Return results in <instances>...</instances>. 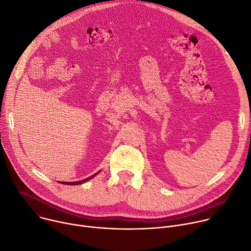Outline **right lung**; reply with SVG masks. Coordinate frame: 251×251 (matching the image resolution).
<instances>
[{
	"label": "right lung",
	"mask_w": 251,
	"mask_h": 251,
	"mask_svg": "<svg viewBox=\"0 0 251 251\" xmlns=\"http://www.w3.org/2000/svg\"><path fill=\"white\" fill-rule=\"evenodd\" d=\"M98 173H100V171L97 172V173H95V174L92 175V176H90V177L84 179V180H81V181H75V182H62V183H63V184H67V185H78V184H82V183H84V182H86V181L90 180L91 178H93L94 176H96Z\"/></svg>",
	"instance_id": "1"
}]
</instances>
